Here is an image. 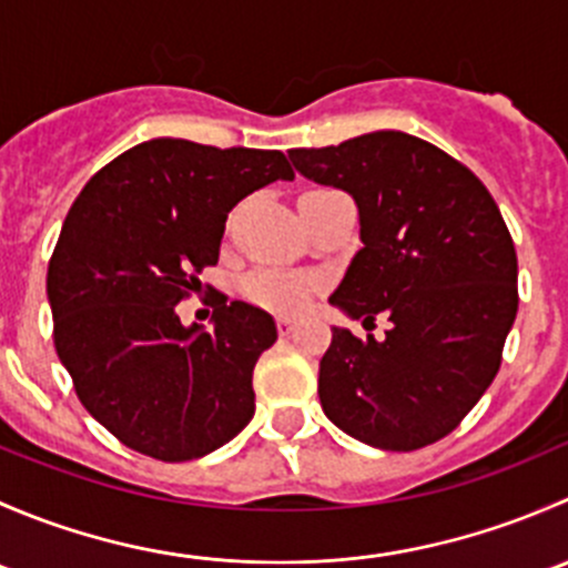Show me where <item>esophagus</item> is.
Segmentation results:
<instances>
[{"label": "esophagus", "mask_w": 568, "mask_h": 568, "mask_svg": "<svg viewBox=\"0 0 568 568\" xmlns=\"http://www.w3.org/2000/svg\"><path fill=\"white\" fill-rule=\"evenodd\" d=\"M296 329V318H291V316H280L277 318V332L280 335H291V332Z\"/></svg>", "instance_id": "obj_1"}]
</instances>
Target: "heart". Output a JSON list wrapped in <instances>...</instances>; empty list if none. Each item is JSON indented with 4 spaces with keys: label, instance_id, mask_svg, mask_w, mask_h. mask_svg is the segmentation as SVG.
Masks as SVG:
<instances>
[{
    "label": "heart",
    "instance_id": "obj_1",
    "mask_svg": "<svg viewBox=\"0 0 568 568\" xmlns=\"http://www.w3.org/2000/svg\"><path fill=\"white\" fill-rule=\"evenodd\" d=\"M244 296L257 307L277 313H294L305 307L311 300V283L300 274L277 272V268H261L244 277L242 283Z\"/></svg>",
    "mask_w": 568,
    "mask_h": 568
}]
</instances>
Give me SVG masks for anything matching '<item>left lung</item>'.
<instances>
[{"label": "left lung", "mask_w": 568, "mask_h": 568, "mask_svg": "<svg viewBox=\"0 0 568 568\" xmlns=\"http://www.w3.org/2000/svg\"><path fill=\"white\" fill-rule=\"evenodd\" d=\"M288 156L359 209L363 250L329 302L365 329L390 321L382 341L332 329L324 415L382 450L448 437L500 371L519 307L517 250L495 197L459 159L404 131Z\"/></svg>", "instance_id": "obj_1"}]
</instances>
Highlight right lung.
Listing matches in <instances>:
<instances>
[{
    "label": "right lung",
    "mask_w": 568,
    "mask_h": 568,
    "mask_svg": "<svg viewBox=\"0 0 568 568\" xmlns=\"http://www.w3.org/2000/svg\"><path fill=\"white\" fill-rule=\"evenodd\" d=\"M280 178H294L280 151L159 136L73 200L45 274L54 348L84 409L125 448L200 459L255 415L252 368L277 341L272 316L225 296L205 332L175 305L220 261L233 205Z\"/></svg>",
    "instance_id": "1"
}]
</instances>
